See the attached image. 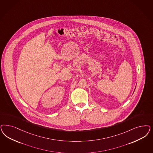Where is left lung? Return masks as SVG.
<instances>
[{
	"instance_id": "8db88e82",
	"label": "left lung",
	"mask_w": 153,
	"mask_h": 153,
	"mask_svg": "<svg viewBox=\"0 0 153 153\" xmlns=\"http://www.w3.org/2000/svg\"><path fill=\"white\" fill-rule=\"evenodd\" d=\"M135 89H136V88H135Z\"/></svg>"
}]
</instances>
